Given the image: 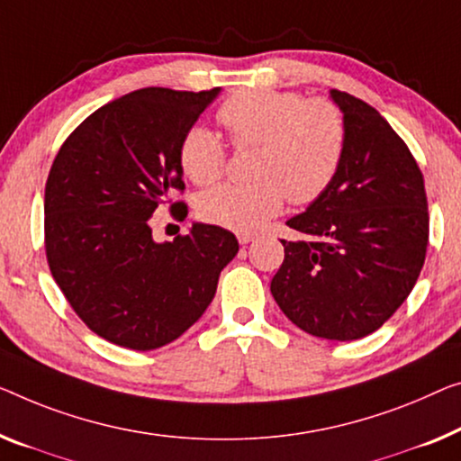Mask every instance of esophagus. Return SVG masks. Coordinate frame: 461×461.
Instances as JSON below:
<instances>
[{
  "instance_id": "1",
  "label": "esophagus",
  "mask_w": 461,
  "mask_h": 461,
  "mask_svg": "<svg viewBox=\"0 0 461 461\" xmlns=\"http://www.w3.org/2000/svg\"><path fill=\"white\" fill-rule=\"evenodd\" d=\"M254 240V233H250V231H240L238 233V242L240 244H249V242H252Z\"/></svg>"
}]
</instances>
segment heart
Here are the masks:
<instances>
[{"mask_svg":"<svg viewBox=\"0 0 461 461\" xmlns=\"http://www.w3.org/2000/svg\"><path fill=\"white\" fill-rule=\"evenodd\" d=\"M233 147H258L249 184H219L198 196L204 221L252 231L284 209L314 203L338 176L348 147V128L333 101H308L304 95L252 88L231 95L217 112ZM180 165L194 184L223 176L228 150L204 126H192L180 142Z\"/></svg>","mask_w":461,"mask_h":461,"instance_id":"1","label":"heart"}]
</instances>
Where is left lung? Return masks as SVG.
Instances as JSON below:
<instances>
[{"mask_svg": "<svg viewBox=\"0 0 461 461\" xmlns=\"http://www.w3.org/2000/svg\"><path fill=\"white\" fill-rule=\"evenodd\" d=\"M348 147L331 186L287 225L285 258L271 281L302 331L352 341L376 331L410 296L429 246L424 177L389 122L362 99L331 91Z\"/></svg>", "mask_w": 461, "mask_h": 461, "instance_id": "1", "label": "left lung"}]
</instances>
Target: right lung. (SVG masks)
Instances as JSON below:
<instances>
[{"mask_svg":"<svg viewBox=\"0 0 461 461\" xmlns=\"http://www.w3.org/2000/svg\"><path fill=\"white\" fill-rule=\"evenodd\" d=\"M221 88L149 86L99 107L68 136L45 184V252L74 312L115 346L157 349L207 311L238 240L194 223L155 242L149 219L184 190L180 142ZM184 219L188 207L171 204Z\"/></svg>","mask_w":461,"mask_h":461,"instance_id":"obj_1","label":"right lung"}]
</instances>
